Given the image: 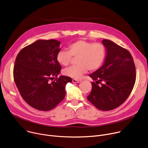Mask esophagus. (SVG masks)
<instances>
[{
	"mask_svg": "<svg viewBox=\"0 0 148 148\" xmlns=\"http://www.w3.org/2000/svg\"><path fill=\"white\" fill-rule=\"evenodd\" d=\"M81 81V80H79V79H73V82L74 83H79Z\"/></svg>",
	"mask_w": 148,
	"mask_h": 148,
	"instance_id": "esophagus-1",
	"label": "esophagus"
}]
</instances>
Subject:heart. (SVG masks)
I'll return each instance as SVG.
<instances>
[{"instance_id":"1","label":"heart","mask_w":148,"mask_h":148,"mask_svg":"<svg viewBox=\"0 0 148 148\" xmlns=\"http://www.w3.org/2000/svg\"><path fill=\"white\" fill-rule=\"evenodd\" d=\"M69 51L61 50L56 56L57 62L63 66H67L72 56L77 57V66L67 68L62 71L64 75L80 79L87 70L95 71L103 63L106 56L105 46L99 43H91L85 40H78L70 44Z\"/></svg>"}]
</instances>
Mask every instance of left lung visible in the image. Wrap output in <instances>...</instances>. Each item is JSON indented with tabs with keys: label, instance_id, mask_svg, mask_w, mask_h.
I'll return each instance as SVG.
<instances>
[{
	"label": "left lung",
	"instance_id": "1",
	"mask_svg": "<svg viewBox=\"0 0 148 148\" xmlns=\"http://www.w3.org/2000/svg\"><path fill=\"white\" fill-rule=\"evenodd\" d=\"M102 43L106 56L103 65L89 75L96 82H92L87 99L97 108L110 111L120 106L131 93L136 80L135 66L127 50L109 40L103 39Z\"/></svg>",
	"mask_w": 148,
	"mask_h": 148
}]
</instances>
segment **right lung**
<instances>
[{
    "label": "right lung",
    "instance_id": "1",
    "mask_svg": "<svg viewBox=\"0 0 148 148\" xmlns=\"http://www.w3.org/2000/svg\"><path fill=\"white\" fill-rule=\"evenodd\" d=\"M60 43L53 39L37 40L21 50L15 60L13 77L17 88L30 106L39 111L55 108L65 97L66 84L72 82L69 77L57 78L61 69L56 59Z\"/></svg>",
    "mask_w": 148,
    "mask_h": 148
}]
</instances>
